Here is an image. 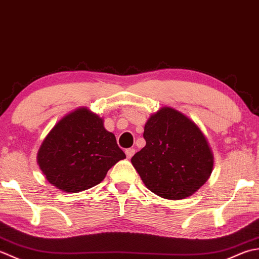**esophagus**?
<instances>
[{
    "mask_svg": "<svg viewBox=\"0 0 259 259\" xmlns=\"http://www.w3.org/2000/svg\"><path fill=\"white\" fill-rule=\"evenodd\" d=\"M125 153H126V156H127V159H131V157L134 155L135 150L134 149H127L125 151Z\"/></svg>",
    "mask_w": 259,
    "mask_h": 259,
    "instance_id": "obj_1",
    "label": "esophagus"
}]
</instances>
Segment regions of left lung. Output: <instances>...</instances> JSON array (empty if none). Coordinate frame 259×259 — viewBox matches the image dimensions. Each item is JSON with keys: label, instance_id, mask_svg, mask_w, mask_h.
I'll use <instances>...</instances> for the list:
<instances>
[{"label": "left lung", "instance_id": "1", "mask_svg": "<svg viewBox=\"0 0 259 259\" xmlns=\"http://www.w3.org/2000/svg\"><path fill=\"white\" fill-rule=\"evenodd\" d=\"M143 136L146 145L131 162L150 191L180 200L207 182L213 170V153L201 128L187 115L162 107L147 119Z\"/></svg>", "mask_w": 259, "mask_h": 259}]
</instances>
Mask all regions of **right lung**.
Returning <instances> with one entry per match:
<instances>
[{
  "label": "right lung",
  "mask_w": 259,
  "mask_h": 259,
  "mask_svg": "<svg viewBox=\"0 0 259 259\" xmlns=\"http://www.w3.org/2000/svg\"><path fill=\"white\" fill-rule=\"evenodd\" d=\"M125 157L115 135L104 127V119L88 107H79L45 137L36 162L50 184L76 193L97 186Z\"/></svg>",
  "instance_id": "obj_1"
}]
</instances>
